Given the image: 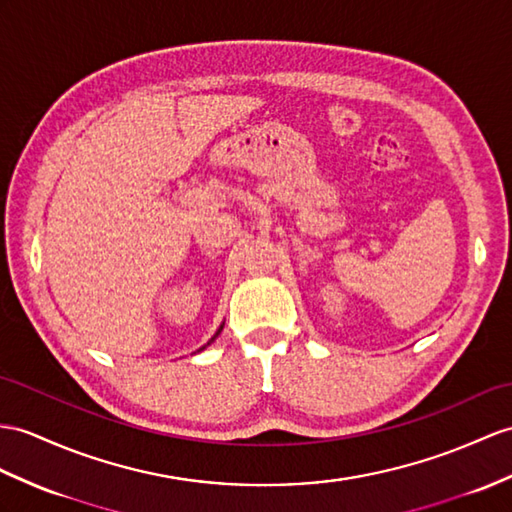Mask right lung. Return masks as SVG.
<instances>
[{"instance_id":"1","label":"right lung","mask_w":512,"mask_h":512,"mask_svg":"<svg viewBox=\"0 0 512 512\" xmlns=\"http://www.w3.org/2000/svg\"><path fill=\"white\" fill-rule=\"evenodd\" d=\"M221 330H223V323H221V326H219V330H217V332H215V336H213V339H210V341H208V343H206V345H202V347H199V350H197V352H202V350H206V347H208V345H210V343H213V341H215V339H217V336H219V334H221Z\"/></svg>"}]
</instances>
